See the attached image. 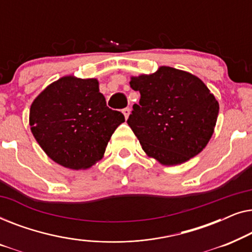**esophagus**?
Listing matches in <instances>:
<instances>
[{"instance_id": "esophagus-1", "label": "esophagus", "mask_w": 252, "mask_h": 252, "mask_svg": "<svg viewBox=\"0 0 252 252\" xmlns=\"http://www.w3.org/2000/svg\"><path fill=\"white\" fill-rule=\"evenodd\" d=\"M123 113H124V116H125V118L127 119V118H128L129 113H130V109H129V108H125V109H123Z\"/></svg>"}]
</instances>
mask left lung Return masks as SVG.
Segmentation results:
<instances>
[{
	"label": "left lung",
	"instance_id": "left-lung-1",
	"mask_svg": "<svg viewBox=\"0 0 252 252\" xmlns=\"http://www.w3.org/2000/svg\"><path fill=\"white\" fill-rule=\"evenodd\" d=\"M129 85L141 98L127 124L148 157L173 166L204 149L215 132L219 103L201 79L159 66L154 73L130 77Z\"/></svg>",
	"mask_w": 252,
	"mask_h": 252
}]
</instances>
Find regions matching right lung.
<instances>
[{"label": "right lung", "mask_w": 252, "mask_h": 252, "mask_svg": "<svg viewBox=\"0 0 252 252\" xmlns=\"http://www.w3.org/2000/svg\"><path fill=\"white\" fill-rule=\"evenodd\" d=\"M125 122L106 106L98 80L65 75L47 86L30 109L31 132L55 163L87 170L104 156L113 132Z\"/></svg>", "instance_id": "add662e5"}]
</instances>
